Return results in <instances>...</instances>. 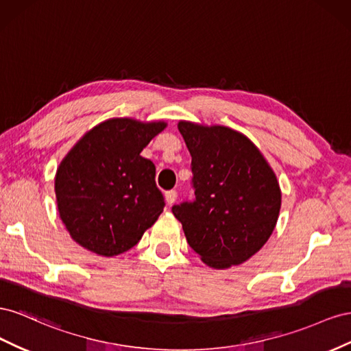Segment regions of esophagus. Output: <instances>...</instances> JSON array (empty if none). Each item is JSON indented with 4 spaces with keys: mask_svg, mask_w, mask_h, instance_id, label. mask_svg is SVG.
Returning <instances> with one entry per match:
<instances>
[{
    "mask_svg": "<svg viewBox=\"0 0 351 351\" xmlns=\"http://www.w3.org/2000/svg\"><path fill=\"white\" fill-rule=\"evenodd\" d=\"M176 197H178V193L173 191V189H172V191H167V193L165 194L167 206H172V204L176 202Z\"/></svg>",
    "mask_w": 351,
    "mask_h": 351,
    "instance_id": "1",
    "label": "esophagus"
}]
</instances>
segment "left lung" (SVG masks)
Returning <instances> with one entry per match:
<instances>
[{"instance_id":"1","label":"left lung","mask_w":351,"mask_h":351,"mask_svg":"<svg viewBox=\"0 0 351 351\" xmlns=\"http://www.w3.org/2000/svg\"><path fill=\"white\" fill-rule=\"evenodd\" d=\"M191 154L195 198L172 207L186 241L215 269L241 265L272 235L281 189L250 139L226 126L179 122Z\"/></svg>"}]
</instances>
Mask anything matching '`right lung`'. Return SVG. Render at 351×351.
Wrapping results in <instances>:
<instances>
[{
    "label": "right lung",
    "instance_id": "1",
    "mask_svg": "<svg viewBox=\"0 0 351 351\" xmlns=\"http://www.w3.org/2000/svg\"><path fill=\"white\" fill-rule=\"evenodd\" d=\"M165 122L110 119L86 132L60 163L56 198L75 241L112 257L138 244L163 212L156 166L141 156Z\"/></svg>",
    "mask_w": 351,
    "mask_h": 351
}]
</instances>
